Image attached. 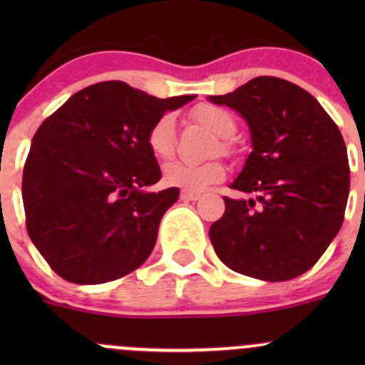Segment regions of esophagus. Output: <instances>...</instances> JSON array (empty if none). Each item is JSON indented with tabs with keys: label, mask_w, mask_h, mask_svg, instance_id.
<instances>
[{
	"label": "esophagus",
	"mask_w": 365,
	"mask_h": 365,
	"mask_svg": "<svg viewBox=\"0 0 365 365\" xmlns=\"http://www.w3.org/2000/svg\"><path fill=\"white\" fill-rule=\"evenodd\" d=\"M180 197H182L183 201H197L201 197V194L197 192H189V190H182V194H180Z\"/></svg>",
	"instance_id": "obj_1"
}]
</instances>
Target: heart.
Returning a JSON list of instances; mask_svg holds the SVG:
<instances>
[{"label": "heart", "instance_id": "obj_1", "mask_svg": "<svg viewBox=\"0 0 365 365\" xmlns=\"http://www.w3.org/2000/svg\"><path fill=\"white\" fill-rule=\"evenodd\" d=\"M192 118L205 125L206 128L219 138H231L235 134V118L226 109L213 104H200L192 109ZM146 146L157 159H169L175 153L176 146V127L173 114H162L159 120L150 127L146 134ZM222 152H230L231 146L227 141L220 143ZM226 176V168L220 160H210L203 164H190V162L173 160L164 165V183L169 187L200 192L206 187L220 182Z\"/></svg>", "mask_w": 365, "mask_h": 365}]
</instances>
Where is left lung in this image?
Listing matches in <instances>:
<instances>
[{
    "mask_svg": "<svg viewBox=\"0 0 365 365\" xmlns=\"http://www.w3.org/2000/svg\"><path fill=\"white\" fill-rule=\"evenodd\" d=\"M247 120L252 152L210 227L215 254L231 270L288 281L314 267L341 230L349 164L339 127L309 91L261 76L213 95Z\"/></svg>",
    "mask_w": 365,
    "mask_h": 365,
    "instance_id": "8db88e82",
    "label": "left lung"
}]
</instances>
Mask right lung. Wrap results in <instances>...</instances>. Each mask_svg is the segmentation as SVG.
Returning a JSON list of instances; mask_svg holds the SVG:
<instances>
[{
  "mask_svg": "<svg viewBox=\"0 0 365 365\" xmlns=\"http://www.w3.org/2000/svg\"><path fill=\"white\" fill-rule=\"evenodd\" d=\"M194 95L157 98L123 81L77 91L35 132L23 171L26 230L65 281L102 284L130 274L153 251L176 187L160 180L146 134Z\"/></svg>",
  "mask_w": 365,
  "mask_h": 365,
  "instance_id": "obj_1",
  "label": "right lung"
}]
</instances>
